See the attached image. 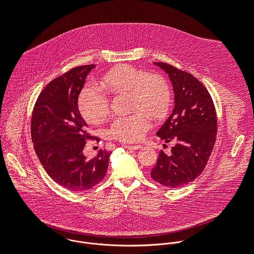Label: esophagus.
I'll return each instance as SVG.
<instances>
[{"label":"esophagus","instance_id":"1","mask_svg":"<svg viewBox=\"0 0 254 254\" xmlns=\"http://www.w3.org/2000/svg\"><path fill=\"white\" fill-rule=\"evenodd\" d=\"M125 147L128 150H137V149L141 148V145L140 144H127V145H125Z\"/></svg>","mask_w":254,"mask_h":254}]
</instances>
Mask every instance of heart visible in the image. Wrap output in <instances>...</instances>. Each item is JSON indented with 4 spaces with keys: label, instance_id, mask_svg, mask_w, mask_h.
Segmentation results:
<instances>
[{
    "label": "heart",
    "instance_id": "heart-1",
    "mask_svg": "<svg viewBox=\"0 0 254 254\" xmlns=\"http://www.w3.org/2000/svg\"><path fill=\"white\" fill-rule=\"evenodd\" d=\"M112 95L127 94L130 111L135 113L114 120L109 129L113 138L133 142L141 138L149 127L148 117L162 119L168 112L171 94L167 82L157 74H147L131 65H119L109 70L99 82ZM79 108L84 119L94 125L103 123L109 115L107 97L94 86L83 89Z\"/></svg>",
    "mask_w": 254,
    "mask_h": 254
}]
</instances>
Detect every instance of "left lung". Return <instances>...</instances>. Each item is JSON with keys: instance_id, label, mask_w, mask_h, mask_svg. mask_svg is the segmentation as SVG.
<instances>
[{"instance_id": "8db88e82", "label": "left lung", "mask_w": 254, "mask_h": 254, "mask_svg": "<svg viewBox=\"0 0 254 254\" xmlns=\"http://www.w3.org/2000/svg\"><path fill=\"white\" fill-rule=\"evenodd\" d=\"M168 74L174 90L173 111L156 135L173 142L170 154L160 151L151 178L168 188L194 181L205 169L217 136V115L206 87L193 75L153 62Z\"/></svg>"}]
</instances>
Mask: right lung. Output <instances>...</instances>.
Listing matches in <instances>:
<instances>
[{
  "instance_id": "1",
  "label": "right lung",
  "mask_w": 254,
  "mask_h": 254,
  "mask_svg": "<svg viewBox=\"0 0 254 254\" xmlns=\"http://www.w3.org/2000/svg\"><path fill=\"white\" fill-rule=\"evenodd\" d=\"M94 64L79 66L52 80L40 93L31 118L34 150L48 176L65 189L82 192L101 182L111 152L84 155L88 125L80 115L78 97Z\"/></svg>"
}]
</instances>
